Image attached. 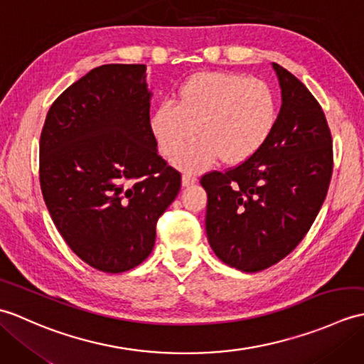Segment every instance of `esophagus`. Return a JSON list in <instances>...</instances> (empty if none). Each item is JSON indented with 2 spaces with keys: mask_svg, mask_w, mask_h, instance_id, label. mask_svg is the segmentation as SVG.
<instances>
[{
  "mask_svg": "<svg viewBox=\"0 0 364 364\" xmlns=\"http://www.w3.org/2000/svg\"><path fill=\"white\" fill-rule=\"evenodd\" d=\"M196 181H197V178L194 175H189V173H184L181 178L183 186H191V184H194Z\"/></svg>",
  "mask_w": 364,
  "mask_h": 364,
  "instance_id": "34e87169",
  "label": "esophagus"
}]
</instances>
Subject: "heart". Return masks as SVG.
<instances>
[{
	"label": "heart",
	"mask_w": 364,
	"mask_h": 364,
	"mask_svg": "<svg viewBox=\"0 0 364 364\" xmlns=\"http://www.w3.org/2000/svg\"><path fill=\"white\" fill-rule=\"evenodd\" d=\"M278 100L266 81L231 72H203L184 80L175 103H162L150 119L161 153L173 158L192 139L198 141L176 159L188 172L219 158L236 166L252 158L272 134Z\"/></svg>",
	"instance_id": "heart-1"
}]
</instances>
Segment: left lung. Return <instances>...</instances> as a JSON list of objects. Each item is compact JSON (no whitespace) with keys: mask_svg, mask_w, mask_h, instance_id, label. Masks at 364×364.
Here are the masks:
<instances>
[{"mask_svg":"<svg viewBox=\"0 0 364 364\" xmlns=\"http://www.w3.org/2000/svg\"><path fill=\"white\" fill-rule=\"evenodd\" d=\"M283 105L272 134L252 158L200 178L208 194L206 235L225 264L259 272L296 249L326 200L333 141L321 105L274 64Z\"/></svg>","mask_w":364,"mask_h":364,"instance_id":"obj_1","label":"left lung"}]
</instances>
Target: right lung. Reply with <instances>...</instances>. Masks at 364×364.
<instances>
[{
  "label": "right lung",
  "instance_id": "obj_1",
  "mask_svg": "<svg viewBox=\"0 0 364 364\" xmlns=\"http://www.w3.org/2000/svg\"><path fill=\"white\" fill-rule=\"evenodd\" d=\"M156 145L144 64L94 68L46 114L43 200L67 245L94 269L127 272L151 253L158 219L181 188Z\"/></svg>",
  "mask_w": 364,
  "mask_h": 364
}]
</instances>
